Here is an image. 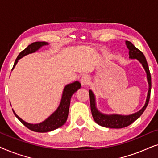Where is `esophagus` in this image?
Segmentation results:
<instances>
[{
    "mask_svg": "<svg viewBox=\"0 0 158 158\" xmlns=\"http://www.w3.org/2000/svg\"><path fill=\"white\" fill-rule=\"evenodd\" d=\"M89 81H90L89 77H88L87 75H83L81 78V83L83 85H88V83H89Z\"/></svg>",
    "mask_w": 158,
    "mask_h": 158,
    "instance_id": "1",
    "label": "esophagus"
}]
</instances>
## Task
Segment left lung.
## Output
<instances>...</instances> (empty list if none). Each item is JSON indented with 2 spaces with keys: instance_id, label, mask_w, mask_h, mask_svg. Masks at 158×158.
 <instances>
[{
  "instance_id": "1",
  "label": "left lung",
  "mask_w": 158,
  "mask_h": 158,
  "mask_svg": "<svg viewBox=\"0 0 158 158\" xmlns=\"http://www.w3.org/2000/svg\"><path fill=\"white\" fill-rule=\"evenodd\" d=\"M127 46L129 49V58L131 59H137L141 62L143 68L147 73V77H148V81L149 83V90L148 96H147V100L143 108L137 113H135L129 116H122L118 115V114H113V115H105V114H101V112L98 111L96 107V102H95V96L91 90H89L90 96V109H91V113L93 118L95 122L100 126L108 127V128H114V129H120L126 127L137 119L140 116L143 114L144 110L148 106L149 101L150 98V92H151V75L149 70V67L147 62L146 58L139 49L134 46L133 44L129 41L126 42Z\"/></svg>"
}]
</instances>
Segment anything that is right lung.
<instances>
[{"label": "right lung", "mask_w": 158, "mask_h": 158, "mask_svg": "<svg viewBox=\"0 0 158 158\" xmlns=\"http://www.w3.org/2000/svg\"><path fill=\"white\" fill-rule=\"evenodd\" d=\"M47 44H48V43L45 42H36L29 44L27 48L24 49L23 51H21L19 53L18 57H17L16 60H15L12 70L16 66V64L18 62V60L19 59H21L23 56L34 52L38 50L40 47ZM81 87V84L78 81H75L74 83L67 85L64 88L61 102H60L59 107L57 108V109L49 118H47L46 120L42 123H40V124H29V123L24 122L19 116H17L14 110H13V111H14V114L16 116V117L25 127H27L28 129H29L30 130L36 131V132H47V131L55 130V129L62 127L66 122L67 118H68V116L71 97H72L73 94L76 92Z\"/></svg>", "instance_id": "right-lung-1"}]
</instances>
